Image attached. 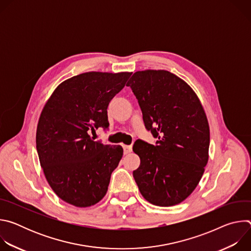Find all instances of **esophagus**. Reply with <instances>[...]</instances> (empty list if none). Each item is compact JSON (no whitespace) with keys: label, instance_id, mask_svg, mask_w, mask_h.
<instances>
[{"label":"esophagus","instance_id":"obj_1","mask_svg":"<svg viewBox=\"0 0 251 251\" xmlns=\"http://www.w3.org/2000/svg\"><path fill=\"white\" fill-rule=\"evenodd\" d=\"M123 150H124V154H129V153L132 152V146L124 145V146H123Z\"/></svg>","mask_w":251,"mask_h":251}]
</instances>
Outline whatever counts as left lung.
<instances>
[{
  "instance_id": "left-lung-1",
  "label": "left lung",
  "mask_w": 251,
  "mask_h": 251,
  "mask_svg": "<svg viewBox=\"0 0 251 251\" xmlns=\"http://www.w3.org/2000/svg\"><path fill=\"white\" fill-rule=\"evenodd\" d=\"M156 145L137 140L140 166L133 172L141 195L159 206L185 201L200 183L208 161L209 127L191 86L167 70L135 73L127 83Z\"/></svg>"
}]
</instances>
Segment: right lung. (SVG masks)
<instances>
[{
	"mask_svg": "<svg viewBox=\"0 0 251 251\" xmlns=\"http://www.w3.org/2000/svg\"><path fill=\"white\" fill-rule=\"evenodd\" d=\"M131 73L81 74L60 83L46 103L37 128V151L58 198L77 207L100 201L122 156L120 145L93 141L89 131L109 127L107 107Z\"/></svg>",
	"mask_w": 251,
	"mask_h": 251,
	"instance_id": "add662e5",
	"label": "right lung"
}]
</instances>
